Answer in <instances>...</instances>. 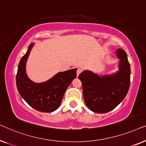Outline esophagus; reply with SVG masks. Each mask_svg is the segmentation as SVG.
<instances>
[{"label":"esophagus","mask_w":146,"mask_h":146,"mask_svg":"<svg viewBox=\"0 0 146 146\" xmlns=\"http://www.w3.org/2000/svg\"><path fill=\"white\" fill-rule=\"evenodd\" d=\"M81 71H82V69L81 68H78L77 71V75L79 76V74L81 73Z\"/></svg>","instance_id":"esophagus-1"}]
</instances>
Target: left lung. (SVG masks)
<instances>
[{"instance_id":"left-lung-1","label":"left lung","mask_w":146,"mask_h":146,"mask_svg":"<svg viewBox=\"0 0 146 146\" xmlns=\"http://www.w3.org/2000/svg\"><path fill=\"white\" fill-rule=\"evenodd\" d=\"M118 71L112 75H98L85 70L79 75L83 86L86 106L96 113H106L116 107L126 97L130 83V65L126 52L118 49Z\"/></svg>"}]
</instances>
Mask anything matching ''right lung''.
Listing matches in <instances>:
<instances>
[{"label":"right lung","mask_w":146,"mask_h":146,"mask_svg":"<svg viewBox=\"0 0 146 146\" xmlns=\"http://www.w3.org/2000/svg\"><path fill=\"white\" fill-rule=\"evenodd\" d=\"M34 45H30L27 52L20 59L16 75V87L22 98L31 107L40 112H53L59 107L65 91L77 77V69L57 73L42 83H34L26 72V61Z\"/></svg>","instance_id":"obj_1"}]
</instances>
